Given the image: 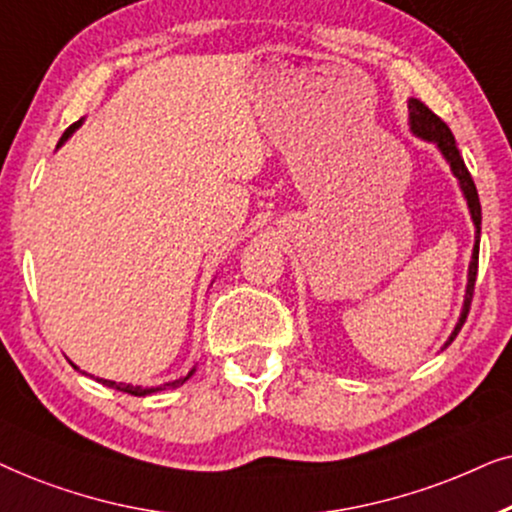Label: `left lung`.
I'll use <instances>...</instances> for the list:
<instances>
[{"instance_id":"obj_1","label":"left lung","mask_w":512,"mask_h":512,"mask_svg":"<svg viewBox=\"0 0 512 512\" xmlns=\"http://www.w3.org/2000/svg\"><path fill=\"white\" fill-rule=\"evenodd\" d=\"M407 107H410V128H412V133L419 135V138H424L428 142H435V145H438L440 154L445 156L447 163H449V168H452V173L456 175V180H459V187H461L463 196H466L470 217H473V224H475V245H473V260H470V267H468L466 299H463V311H461L459 323H456L452 337H449L447 344H445V346H449V344L454 342V337L459 335V330L463 327V323H466L468 311H470V302H473L475 278H478L482 208H480V199H478V189H475L473 177H470L466 163H463V156L459 152V147H456L454 135H452V131H449V126L438 117V114L431 112V109H428L424 102L417 100V98H410V102H407Z\"/></svg>"}]
</instances>
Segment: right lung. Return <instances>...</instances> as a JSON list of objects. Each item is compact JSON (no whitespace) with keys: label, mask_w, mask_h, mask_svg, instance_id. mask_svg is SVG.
I'll return each mask as SVG.
<instances>
[{"label":"right lung","mask_w":512,"mask_h":512,"mask_svg":"<svg viewBox=\"0 0 512 512\" xmlns=\"http://www.w3.org/2000/svg\"><path fill=\"white\" fill-rule=\"evenodd\" d=\"M81 126V121H77V124H72L70 128H67L65 131V135L63 138H60V145H63V142L70 138V135L77 131V128ZM194 372V370H192ZM192 372L187 374L185 379H175V381H168V384H163V386H156V388H142V386H131V384H117V381H109V379H98L100 384H105V386H109V388H117V391H121V393H131V395H149V393H156V391H163V388H177L180 384H185V381L192 377Z\"/></svg>","instance_id":"obj_1"}]
</instances>
